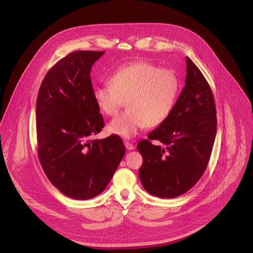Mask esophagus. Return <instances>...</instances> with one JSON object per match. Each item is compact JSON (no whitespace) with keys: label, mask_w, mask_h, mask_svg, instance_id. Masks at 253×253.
Wrapping results in <instances>:
<instances>
[{"label":"esophagus","mask_w":253,"mask_h":253,"mask_svg":"<svg viewBox=\"0 0 253 253\" xmlns=\"http://www.w3.org/2000/svg\"><path fill=\"white\" fill-rule=\"evenodd\" d=\"M125 146H126V148L128 150V151H131V150H133L134 149V145L132 144V143H130V142H125Z\"/></svg>","instance_id":"esophagus-1"}]
</instances>
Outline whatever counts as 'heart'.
I'll list each match as a JSON object with an SVG mask.
<instances>
[{"mask_svg": "<svg viewBox=\"0 0 253 253\" xmlns=\"http://www.w3.org/2000/svg\"><path fill=\"white\" fill-rule=\"evenodd\" d=\"M179 89L178 77L172 69L139 61L118 69L110 77V84L95 86L93 97L110 117L116 116L126 100L127 110L110 123L109 129L129 139L145 126L164 123L175 105Z\"/></svg>", "mask_w": 253, "mask_h": 253, "instance_id": "heart-1", "label": "heart"}]
</instances>
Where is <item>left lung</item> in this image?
<instances>
[{"instance_id": "1", "label": "left lung", "mask_w": 253, "mask_h": 253, "mask_svg": "<svg viewBox=\"0 0 253 253\" xmlns=\"http://www.w3.org/2000/svg\"><path fill=\"white\" fill-rule=\"evenodd\" d=\"M185 86L168 119L137 144L143 158L139 178L162 199L189 191L208 167L216 135V108L209 83L186 57ZM151 140L161 144L154 145Z\"/></svg>"}]
</instances>
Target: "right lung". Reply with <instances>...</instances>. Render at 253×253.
Listing matches in <instances>:
<instances>
[{"mask_svg": "<svg viewBox=\"0 0 253 253\" xmlns=\"http://www.w3.org/2000/svg\"><path fill=\"white\" fill-rule=\"evenodd\" d=\"M105 51L78 50L43 78L36 103L38 157L50 183L65 196L88 200L101 194L126 148L120 136L93 139L104 126L93 97L90 70Z\"/></svg>", "mask_w": 253, "mask_h": 253, "instance_id": "1", "label": "right lung"}]
</instances>
